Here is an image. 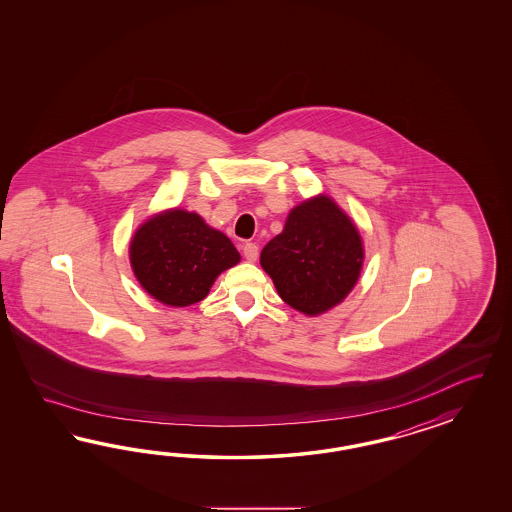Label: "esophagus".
I'll list each match as a JSON object with an SVG mask.
<instances>
[{"mask_svg": "<svg viewBox=\"0 0 512 512\" xmlns=\"http://www.w3.org/2000/svg\"><path fill=\"white\" fill-rule=\"evenodd\" d=\"M244 257H246V261L249 263H255L257 261V257H259V248H257V244H246L244 246Z\"/></svg>", "mask_w": 512, "mask_h": 512, "instance_id": "obj_1", "label": "esophagus"}]
</instances>
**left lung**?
I'll use <instances>...</instances> for the list:
<instances>
[{"label":"left lung","instance_id":"8db88e82","mask_svg":"<svg viewBox=\"0 0 512 512\" xmlns=\"http://www.w3.org/2000/svg\"><path fill=\"white\" fill-rule=\"evenodd\" d=\"M362 263L357 225L323 193L295 206L283 231L261 251V266L281 300L310 317L345 300L357 285Z\"/></svg>","mask_w":512,"mask_h":512}]
</instances>
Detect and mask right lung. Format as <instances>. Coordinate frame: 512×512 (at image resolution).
<instances>
[{
	"label": "right lung",
	"mask_w": 512,
	"mask_h": 512,
	"mask_svg": "<svg viewBox=\"0 0 512 512\" xmlns=\"http://www.w3.org/2000/svg\"><path fill=\"white\" fill-rule=\"evenodd\" d=\"M129 263L148 295L165 306L186 308L208 296L217 276L240 263V253L199 214L169 208L135 231Z\"/></svg>",
	"instance_id": "obj_1"
}]
</instances>
